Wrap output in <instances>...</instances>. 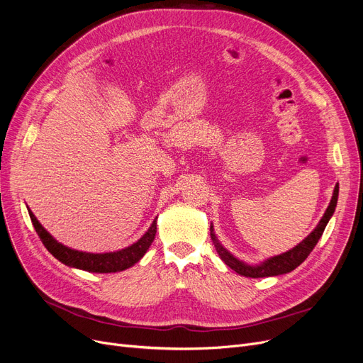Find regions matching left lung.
Listing matches in <instances>:
<instances>
[{
    "mask_svg": "<svg viewBox=\"0 0 363 363\" xmlns=\"http://www.w3.org/2000/svg\"><path fill=\"white\" fill-rule=\"evenodd\" d=\"M337 200H338V184L334 188V194L331 199V203L327 208L325 215L322 216V219L319 220L318 226L315 230L308 235V238H304L298 245H296L293 250L282 253L279 256L271 257L266 260L264 263L259 264V266H249L242 262H240L238 259H235L231 253H228L223 247L219 244V241L216 240V235L213 234V226H211V237L213 241L215 249L218 252V255L220 256V259L230 266L231 269H234L237 274L242 275V277H249V278H263V277H275V275H282L291 272L293 269H296L298 264H301L306 257L311 255V252L315 249V245L318 244L319 238L323 234V230L328 223V220L331 219L335 206H337Z\"/></svg>",
    "mask_w": 363,
    "mask_h": 363,
    "instance_id": "left-lung-1",
    "label": "left lung"
}]
</instances>
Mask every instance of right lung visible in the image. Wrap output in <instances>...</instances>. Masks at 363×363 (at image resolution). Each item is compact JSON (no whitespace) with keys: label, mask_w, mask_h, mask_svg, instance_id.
Listing matches in <instances>:
<instances>
[{"label":"right lung","mask_w":363,"mask_h":363,"mask_svg":"<svg viewBox=\"0 0 363 363\" xmlns=\"http://www.w3.org/2000/svg\"><path fill=\"white\" fill-rule=\"evenodd\" d=\"M30 220L35 226V231L38 237L41 238L43 244L45 245V249L55 257L59 259L62 263L72 266V268H78L84 269L88 272H97V274H108V272H121L125 271L133 263H137L148 250V247L151 245L152 240L156 237L157 231V225L156 220L151 223L150 230L130 247H126V249L121 252H114V253H104V255H94V253H84L78 250H72L69 247L57 242L45 230L43 225L36 220L35 215L29 211Z\"/></svg>","instance_id":"right-lung-1"}]
</instances>
